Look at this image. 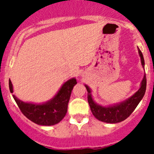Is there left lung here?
I'll return each mask as SVG.
<instances>
[{
	"mask_svg": "<svg viewBox=\"0 0 154 154\" xmlns=\"http://www.w3.org/2000/svg\"><path fill=\"white\" fill-rule=\"evenodd\" d=\"M139 54L141 58L143 67H144V58L142 51L138 49ZM85 88L88 92V102L90 106L91 111L95 117L102 122L108 123H116L125 120L130 116V114L134 111L136 107L138 106L141 99L143 97L146 88V78L144 75L143 79L141 82V86L138 91L133 96L128 99L120 104L116 105L110 107H103L96 104L92 100L91 96V91L89 87L85 85Z\"/></svg>",
	"mask_w": 154,
	"mask_h": 154,
	"instance_id": "1",
	"label": "left lung"
}]
</instances>
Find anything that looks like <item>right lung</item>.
Segmentation results:
<instances>
[{
    "mask_svg": "<svg viewBox=\"0 0 154 154\" xmlns=\"http://www.w3.org/2000/svg\"><path fill=\"white\" fill-rule=\"evenodd\" d=\"M76 84L75 79L69 80L62 85L55 98L47 103L42 105L24 103L19 100L14 95L12 96L21 112L28 119L36 124L52 126L59 123L66 115L72 90ZM9 89L10 92L13 93V87L10 79Z\"/></svg>",
    "mask_w": 154,
    "mask_h": 154,
    "instance_id": "add662e5",
    "label": "right lung"
}]
</instances>
